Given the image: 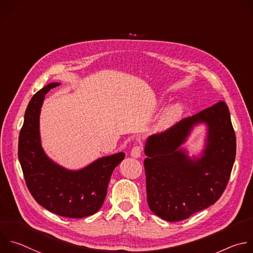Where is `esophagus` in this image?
I'll return each mask as SVG.
<instances>
[{
  "label": "esophagus",
  "instance_id": "esophagus-1",
  "mask_svg": "<svg viewBox=\"0 0 253 253\" xmlns=\"http://www.w3.org/2000/svg\"><path fill=\"white\" fill-rule=\"evenodd\" d=\"M130 154H131V156H132L133 158H139V157L141 156V154H142V149H141V147L138 146V145L134 146V147L132 148Z\"/></svg>",
  "mask_w": 253,
  "mask_h": 253
}]
</instances>
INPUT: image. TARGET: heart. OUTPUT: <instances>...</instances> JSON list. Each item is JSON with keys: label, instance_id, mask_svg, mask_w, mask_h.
<instances>
[{"label": "heart", "instance_id": "heart-1", "mask_svg": "<svg viewBox=\"0 0 253 253\" xmlns=\"http://www.w3.org/2000/svg\"><path fill=\"white\" fill-rule=\"evenodd\" d=\"M184 110V107L182 104L177 103L173 106H171L168 109L162 116V118L159 121V128L160 129H166L173 125L182 115Z\"/></svg>", "mask_w": 253, "mask_h": 253}]
</instances>
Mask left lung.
<instances>
[{"label":"left lung","mask_w":253,"mask_h":253,"mask_svg":"<svg viewBox=\"0 0 253 253\" xmlns=\"http://www.w3.org/2000/svg\"><path fill=\"white\" fill-rule=\"evenodd\" d=\"M201 122L209 128L206 149L201 159L191 160L179 146ZM235 153V133L223 101L150 136L144 160L150 210L168 221H180L213 205L227 186Z\"/></svg>","instance_id":"obj_1"}]
</instances>
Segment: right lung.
Segmentation results:
<instances>
[{
    "instance_id": "1",
    "label": "right lung",
    "mask_w": 253,
    "mask_h": 253,
    "mask_svg": "<svg viewBox=\"0 0 253 253\" xmlns=\"http://www.w3.org/2000/svg\"><path fill=\"white\" fill-rule=\"evenodd\" d=\"M59 83H50L31 99L19 136V160L27 187L39 205L65 217L81 218L103 205L111 174L124 153L103 157L79 171H68L49 160L40 139V112L44 95Z\"/></svg>"
}]
</instances>
